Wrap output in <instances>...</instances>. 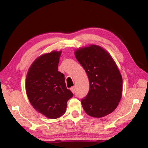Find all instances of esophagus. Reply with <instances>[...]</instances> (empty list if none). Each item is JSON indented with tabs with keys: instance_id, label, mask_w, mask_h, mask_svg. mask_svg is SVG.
Instances as JSON below:
<instances>
[{
	"instance_id": "esophagus-1",
	"label": "esophagus",
	"mask_w": 148,
	"mask_h": 148,
	"mask_svg": "<svg viewBox=\"0 0 148 148\" xmlns=\"http://www.w3.org/2000/svg\"><path fill=\"white\" fill-rule=\"evenodd\" d=\"M71 91L73 92V93H74L75 91H76V89H75V87H72L71 88Z\"/></svg>"
}]
</instances>
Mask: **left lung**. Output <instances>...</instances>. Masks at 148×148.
Segmentation results:
<instances>
[{
	"mask_svg": "<svg viewBox=\"0 0 148 148\" xmlns=\"http://www.w3.org/2000/svg\"><path fill=\"white\" fill-rule=\"evenodd\" d=\"M74 54L89 81V91L81 101L85 112L97 118L112 113L122 95L123 79L116 63L106 50L97 45L81 47Z\"/></svg>",
	"mask_w": 148,
	"mask_h": 148,
	"instance_id": "left-lung-1",
	"label": "left lung"
}]
</instances>
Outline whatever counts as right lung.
Returning a JSON list of instances; mask_svg holds the SVG:
<instances>
[{
    "instance_id": "1",
    "label": "right lung",
    "mask_w": 148,
    "mask_h": 148,
    "mask_svg": "<svg viewBox=\"0 0 148 148\" xmlns=\"http://www.w3.org/2000/svg\"><path fill=\"white\" fill-rule=\"evenodd\" d=\"M61 51L42 55L31 64L26 77V92L34 108L49 119H57L66 110L73 97L66 88L64 75L58 71Z\"/></svg>"
}]
</instances>
